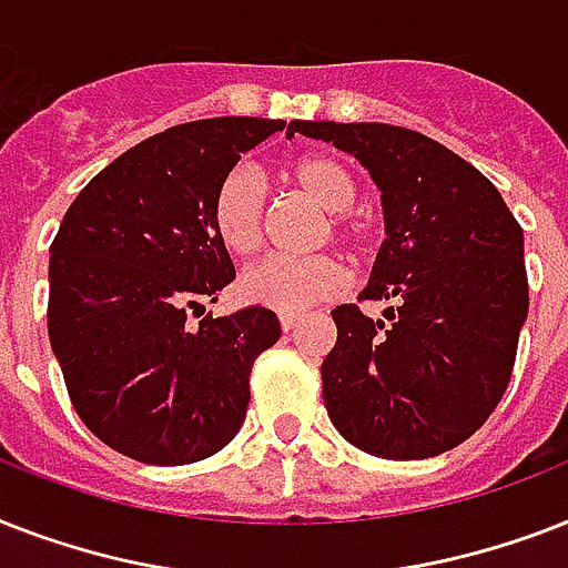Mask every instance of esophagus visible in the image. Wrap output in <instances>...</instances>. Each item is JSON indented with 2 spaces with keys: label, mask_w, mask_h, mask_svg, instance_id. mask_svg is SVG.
I'll list each match as a JSON object with an SVG mask.
<instances>
[{
  "label": "esophagus",
  "mask_w": 568,
  "mask_h": 568,
  "mask_svg": "<svg viewBox=\"0 0 568 568\" xmlns=\"http://www.w3.org/2000/svg\"><path fill=\"white\" fill-rule=\"evenodd\" d=\"M297 321H301V315H280V327L288 333V329L297 327Z\"/></svg>",
  "instance_id": "1"
}]
</instances>
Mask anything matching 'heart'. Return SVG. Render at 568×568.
<instances>
[{
  "instance_id": "obj_1",
  "label": "heart",
  "mask_w": 568,
  "mask_h": 568,
  "mask_svg": "<svg viewBox=\"0 0 568 568\" xmlns=\"http://www.w3.org/2000/svg\"><path fill=\"white\" fill-rule=\"evenodd\" d=\"M288 182L310 203L329 212V230L351 247L365 244L363 217L351 209L356 200V182L345 164L333 155H301L288 164ZM267 200L262 182L244 168H235L221 180L212 200V223L217 239L235 256H250L265 239ZM347 271L336 256L285 258L271 256L250 265L239 280V294L250 306L294 315L333 301L345 292Z\"/></svg>"
}]
</instances>
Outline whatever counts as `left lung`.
Instances as JSON below:
<instances>
[{
	"mask_svg": "<svg viewBox=\"0 0 568 568\" xmlns=\"http://www.w3.org/2000/svg\"><path fill=\"white\" fill-rule=\"evenodd\" d=\"M354 153L383 191L386 241L359 301L333 310L321 365L329 422L365 454L427 459L484 427L528 318L525 239L498 189L439 141L388 123L292 120Z\"/></svg>",
	"mask_w": 568,
	"mask_h": 568,
	"instance_id": "obj_1",
	"label": "left lung"
}]
</instances>
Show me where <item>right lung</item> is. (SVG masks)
Here are the masks:
<instances>
[{"label": "right lung", "mask_w": 568, "mask_h": 568, "mask_svg": "<svg viewBox=\"0 0 568 568\" xmlns=\"http://www.w3.org/2000/svg\"><path fill=\"white\" fill-rule=\"evenodd\" d=\"M283 120L212 118L164 129L114 159L67 209L49 258V342L84 427L118 454L185 466L239 433L271 310L189 312L235 280L212 223L226 173Z\"/></svg>", "instance_id": "1"}]
</instances>
